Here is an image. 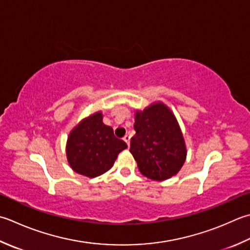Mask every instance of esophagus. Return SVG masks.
I'll return each mask as SVG.
<instances>
[{
	"label": "esophagus",
	"instance_id": "1",
	"mask_svg": "<svg viewBox=\"0 0 250 250\" xmlns=\"http://www.w3.org/2000/svg\"><path fill=\"white\" fill-rule=\"evenodd\" d=\"M124 141L125 142L126 144H128V146L130 145V136H129L128 134H126V135H125V136H124Z\"/></svg>",
	"mask_w": 250,
	"mask_h": 250
}]
</instances>
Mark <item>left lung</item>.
Segmentation results:
<instances>
[{
  "label": "left lung",
  "instance_id": "1",
  "mask_svg": "<svg viewBox=\"0 0 250 250\" xmlns=\"http://www.w3.org/2000/svg\"><path fill=\"white\" fill-rule=\"evenodd\" d=\"M135 135L130 151L141 173L163 181L177 174L187 157L182 132L174 115L163 103H155L136 111Z\"/></svg>",
  "mask_w": 250,
  "mask_h": 250
}]
</instances>
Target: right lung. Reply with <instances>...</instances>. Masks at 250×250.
<instances>
[{"mask_svg": "<svg viewBox=\"0 0 250 250\" xmlns=\"http://www.w3.org/2000/svg\"><path fill=\"white\" fill-rule=\"evenodd\" d=\"M128 147L117 139L111 126L103 124L102 112L83 119L67 141V159L77 173L96 178L114 166L117 156Z\"/></svg>", "mask_w": 250, "mask_h": 250, "instance_id": "add662e5", "label": "right lung"}]
</instances>
